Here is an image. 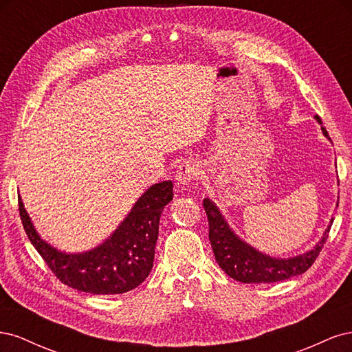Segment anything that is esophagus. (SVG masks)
Returning a JSON list of instances; mask_svg holds the SVG:
<instances>
[{"label":"esophagus","mask_w":352,"mask_h":352,"mask_svg":"<svg viewBox=\"0 0 352 352\" xmlns=\"http://www.w3.org/2000/svg\"><path fill=\"white\" fill-rule=\"evenodd\" d=\"M199 167L192 160H185L179 164L176 172V182L182 186H189L198 179Z\"/></svg>","instance_id":"esophagus-1"}]
</instances>
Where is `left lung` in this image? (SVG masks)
Masks as SVG:
<instances>
[{"label": "left lung", "mask_w": 352, "mask_h": 352, "mask_svg": "<svg viewBox=\"0 0 352 352\" xmlns=\"http://www.w3.org/2000/svg\"><path fill=\"white\" fill-rule=\"evenodd\" d=\"M314 119L322 126L320 117L314 116ZM322 132L330 141L329 133L323 126ZM202 206H204L208 217V238L217 264L232 279L242 283H274L302 274L311 267L317 255L320 254L329 236L330 226L333 223L332 217L322 239L314 245L313 250L295 255V257L278 258L258 251L252 245L241 239L229 226V223L226 221L225 216L221 214L219 207L210 198H206Z\"/></svg>", "instance_id": "left-lung-1"}]
</instances>
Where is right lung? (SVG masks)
I'll return each instance as SVG.
<instances>
[{"label": "right lung", "mask_w": 352, "mask_h": 352, "mask_svg": "<svg viewBox=\"0 0 352 352\" xmlns=\"http://www.w3.org/2000/svg\"><path fill=\"white\" fill-rule=\"evenodd\" d=\"M172 199V180L150 186L111 236L98 247L76 254L58 251L39 236L20 195L19 211L29 241L63 283L80 292L114 295L135 289L148 278L160 217Z\"/></svg>", "instance_id": "right-lung-1"}]
</instances>
